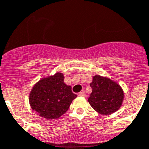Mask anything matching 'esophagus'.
<instances>
[{
	"label": "esophagus",
	"mask_w": 149,
	"mask_h": 149,
	"mask_svg": "<svg viewBox=\"0 0 149 149\" xmlns=\"http://www.w3.org/2000/svg\"><path fill=\"white\" fill-rule=\"evenodd\" d=\"M78 95H80V96H86L85 92H83V91L79 92V93H78Z\"/></svg>",
	"instance_id": "obj_1"
}]
</instances>
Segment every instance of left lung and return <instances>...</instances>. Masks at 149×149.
Returning <instances> with one entry per match:
<instances>
[{"label":"left lung","mask_w":149,"mask_h":149,"mask_svg":"<svg viewBox=\"0 0 149 149\" xmlns=\"http://www.w3.org/2000/svg\"><path fill=\"white\" fill-rule=\"evenodd\" d=\"M90 86L93 91L88 101L96 112L102 115H109L120 108L124 93L116 83L96 75L93 77Z\"/></svg>","instance_id":"1"}]
</instances>
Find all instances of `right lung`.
Listing matches in <instances>:
<instances>
[{"label":"right lung","mask_w":149,"mask_h":149,"mask_svg":"<svg viewBox=\"0 0 149 149\" xmlns=\"http://www.w3.org/2000/svg\"><path fill=\"white\" fill-rule=\"evenodd\" d=\"M63 79V75L57 72L41 79L33 86L30 94V104L40 116L47 119L58 118L68 110L77 96Z\"/></svg>","instance_id":"1"}]
</instances>
